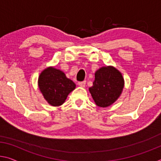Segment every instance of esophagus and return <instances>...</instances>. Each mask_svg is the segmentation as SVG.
<instances>
[{"mask_svg":"<svg viewBox=\"0 0 161 161\" xmlns=\"http://www.w3.org/2000/svg\"><path fill=\"white\" fill-rule=\"evenodd\" d=\"M86 85V81H80L78 82V85L80 86L81 87H85Z\"/></svg>","mask_w":161,"mask_h":161,"instance_id":"34e87169","label":"esophagus"}]
</instances>
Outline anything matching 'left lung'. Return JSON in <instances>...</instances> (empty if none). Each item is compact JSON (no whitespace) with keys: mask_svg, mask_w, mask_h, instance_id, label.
Instances as JSON below:
<instances>
[{"mask_svg":"<svg viewBox=\"0 0 161 161\" xmlns=\"http://www.w3.org/2000/svg\"><path fill=\"white\" fill-rule=\"evenodd\" d=\"M124 86L120 71L113 66H105L95 71L93 85L89 91L97 105L108 108L119 97Z\"/></svg>","mask_w":161,"mask_h":161,"instance_id":"obj_1","label":"left lung"}]
</instances>
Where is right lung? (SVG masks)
<instances>
[{
    "label": "right lung",
    "instance_id": "add662e5",
    "mask_svg": "<svg viewBox=\"0 0 161 161\" xmlns=\"http://www.w3.org/2000/svg\"><path fill=\"white\" fill-rule=\"evenodd\" d=\"M38 85L44 99L53 107L62 105L69 94L76 88L72 80L67 78L62 71L53 67H47L41 72Z\"/></svg>",
    "mask_w": 161,
    "mask_h": 161
}]
</instances>
